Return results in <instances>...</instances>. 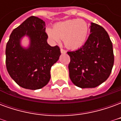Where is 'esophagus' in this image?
Returning <instances> with one entry per match:
<instances>
[{
	"label": "esophagus",
	"instance_id": "esophagus-1",
	"mask_svg": "<svg viewBox=\"0 0 121 121\" xmlns=\"http://www.w3.org/2000/svg\"><path fill=\"white\" fill-rule=\"evenodd\" d=\"M60 51H61V54H64V53L66 52V50H64V49H63V48H61Z\"/></svg>",
	"mask_w": 121,
	"mask_h": 121
}]
</instances>
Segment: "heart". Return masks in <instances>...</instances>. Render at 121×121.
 <instances>
[{
    "mask_svg": "<svg viewBox=\"0 0 121 121\" xmlns=\"http://www.w3.org/2000/svg\"><path fill=\"white\" fill-rule=\"evenodd\" d=\"M88 32V25L83 19L67 20L55 24L52 29H47V34L52 42L58 43L62 39L65 46L70 49L82 47L86 41Z\"/></svg>",
    "mask_w": 121,
    "mask_h": 121,
    "instance_id": "b5f03b06",
    "label": "heart"
}]
</instances>
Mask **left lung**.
Wrapping results in <instances>:
<instances>
[{
  "label": "left lung",
  "instance_id": "8db88e82",
  "mask_svg": "<svg viewBox=\"0 0 121 121\" xmlns=\"http://www.w3.org/2000/svg\"><path fill=\"white\" fill-rule=\"evenodd\" d=\"M88 39L78 50L67 52L69 77L80 88H93L108 78L114 63L113 45L101 26L91 23Z\"/></svg>",
  "mask_w": 121,
  "mask_h": 121
}]
</instances>
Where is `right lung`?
<instances>
[{
  "label": "right lung",
  "instance_id": "obj_1",
  "mask_svg": "<svg viewBox=\"0 0 121 121\" xmlns=\"http://www.w3.org/2000/svg\"><path fill=\"white\" fill-rule=\"evenodd\" d=\"M27 36L28 48L21 45V39ZM45 22L34 16L28 17L13 30L6 48L7 71L19 86L35 90L42 88L50 79V69L61 55L58 46L47 43Z\"/></svg>",
  "mask_w": 121,
  "mask_h": 121
}]
</instances>
